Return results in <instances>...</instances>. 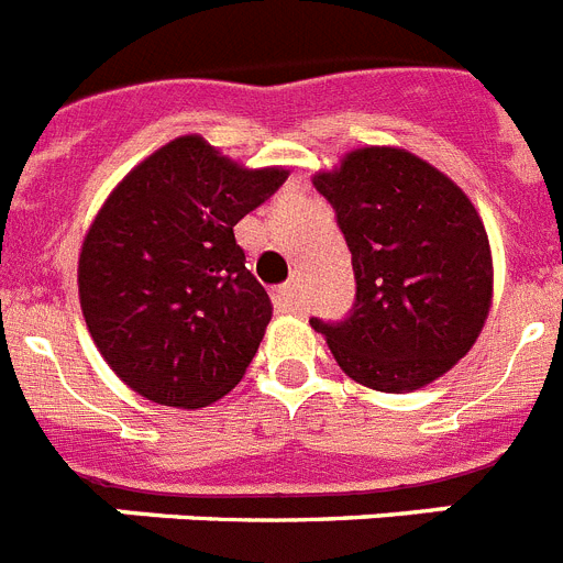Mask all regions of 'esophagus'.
<instances>
[{"label":"esophagus","mask_w":563,"mask_h":563,"mask_svg":"<svg viewBox=\"0 0 563 563\" xmlns=\"http://www.w3.org/2000/svg\"><path fill=\"white\" fill-rule=\"evenodd\" d=\"M273 305H276L282 313H296V310L301 307L299 278H292V282H287V285L276 287V290H273Z\"/></svg>","instance_id":"esophagus-1"}]
</instances>
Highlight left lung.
I'll use <instances>...</instances> for the list:
<instances>
[{
	"label": "left lung",
	"instance_id": "8db88e82",
	"mask_svg": "<svg viewBox=\"0 0 563 563\" xmlns=\"http://www.w3.org/2000/svg\"><path fill=\"white\" fill-rule=\"evenodd\" d=\"M313 185L353 256L350 313L310 319L339 367L384 393L419 390L444 376L478 339L493 296L487 230L467 196L393 147L350 153Z\"/></svg>",
	"mask_w": 563,
	"mask_h": 563
}]
</instances>
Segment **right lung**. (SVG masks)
I'll list each match as a JSON object with an SVG mask.
<instances>
[{
    "label": "right lung",
    "mask_w": 563,
    "mask_h": 563,
    "mask_svg": "<svg viewBox=\"0 0 563 563\" xmlns=\"http://www.w3.org/2000/svg\"><path fill=\"white\" fill-rule=\"evenodd\" d=\"M285 179L287 170H244L205 139L181 136L104 201L81 244V313L139 396L196 410L244 376L273 307L233 228Z\"/></svg>",
    "instance_id": "obj_1"
}]
</instances>
